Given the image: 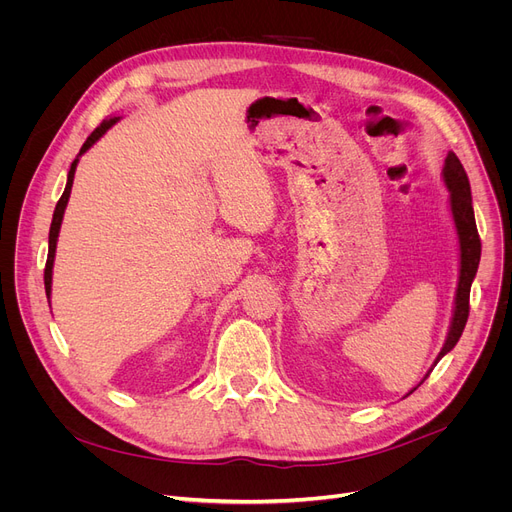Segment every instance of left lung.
<instances>
[{
    "mask_svg": "<svg viewBox=\"0 0 512 512\" xmlns=\"http://www.w3.org/2000/svg\"><path fill=\"white\" fill-rule=\"evenodd\" d=\"M444 182L450 191V209H452L456 234H459V242H461V278H459V288H456L452 326H450L448 338L444 342V348L440 351L436 363L448 351H452L454 344L459 342V338L465 330L467 317H469L471 282L477 274V265H479V257H481V240H479V232L475 226V213H473V203H471V184H469V178L461 164V159L456 157L452 151L446 155Z\"/></svg>",
    "mask_w": 512,
    "mask_h": 512,
    "instance_id": "1",
    "label": "left lung"
}]
</instances>
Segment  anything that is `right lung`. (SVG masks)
Masks as SVG:
<instances>
[{
	"label": "right lung",
	"instance_id": "1",
	"mask_svg": "<svg viewBox=\"0 0 512 512\" xmlns=\"http://www.w3.org/2000/svg\"><path fill=\"white\" fill-rule=\"evenodd\" d=\"M116 120H118V118L103 120L101 126H97V128L89 134V139L85 141V145L80 147V153H85L99 137H103V132H105L107 128H110L112 124H116ZM76 164H78V159L72 161L70 172H68V182H66V188H64V195L60 197V201H58V205H56V211H53V220H51V228H49V251H47V263H45V274H43L47 297H49V292H51V270H53V257H56V242H58V234H60V226H62V218H64V209H66V203H68V197H70V191H72V180H74Z\"/></svg>",
	"mask_w": 512,
	"mask_h": 512
}]
</instances>
